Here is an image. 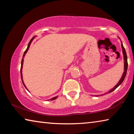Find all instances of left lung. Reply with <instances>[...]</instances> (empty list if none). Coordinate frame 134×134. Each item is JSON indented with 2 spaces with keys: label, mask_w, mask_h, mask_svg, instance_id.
<instances>
[{
  "label": "left lung",
  "mask_w": 134,
  "mask_h": 134,
  "mask_svg": "<svg viewBox=\"0 0 134 134\" xmlns=\"http://www.w3.org/2000/svg\"><path fill=\"white\" fill-rule=\"evenodd\" d=\"M121 47H122V53H123V55H124V72L123 73V75H122L121 79H120L119 81L118 82V83L117 84V85L115 86L114 87L112 88V89L110 90L108 92L106 93L103 94H101L100 96H102V95H104V94H106L107 93H110L113 92V90H115V89H116V88L118 87V86L121 85V84L123 82V81L124 80L125 77L126 76V71H127V69H128V62H127V55H126V51H125V49L124 47L123 46V44H121ZM96 96H99V95H96Z\"/></svg>",
  "instance_id": "1"
}]
</instances>
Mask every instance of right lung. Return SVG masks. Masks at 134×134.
<instances>
[{
	"mask_svg": "<svg viewBox=\"0 0 134 134\" xmlns=\"http://www.w3.org/2000/svg\"><path fill=\"white\" fill-rule=\"evenodd\" d=\"M34 37L32 38V39L31 40V41H29V44H28V47H27V48H26V49L25 51V52H24V55H23V58L24 57V56H25V54L26 53V52L28 51V49H29V47H30V45H31V42L32 41V40H34ZM23 62H24V59L22 58V62H21V79H22V83H23V84H24V86L25 87V88L26 89H27V88L26 87V86H25V84L24 83V82H23V80H22V65H23ZM28 90V89H27ZM58 97V96H55V97H53V98H52V99H50V100H54V99H57Z\"/></svg>",
	"mask_w": 134,
	"mask_h": 134,
	"instance_id": "1",
	"label": "right lung"
}]
</instances>
